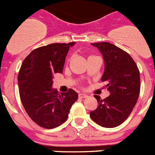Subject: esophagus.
<instances>
[{
    "instance_id": "34e87169",
    "label": "esophagus",
    "mask_w": 155,
    "mask_h": 155,
    "mask_svg": "<svg viewBox=\"0 0 155 155\" xmlns=\"http://www.w3.org/2000/svg\"><path fill=\"white\" fill-rule=\"evenodd\" d=\"M88 96L86 94H85V93H79V97L80 99H83V98H86Z\"/></svg>"
}]
</instances>
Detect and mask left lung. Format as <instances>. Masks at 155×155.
Wrapping results in <instances>:
<instances>
[{
    "label": "left lung",
    "instance_id": "8db88e82",
    "mask_svg": "<svg viewBox=\"0 0 155 155\" xmlns=\"http://www.w3.org/2000/svg\"><path fill=\"white\" fill-rule=\"evenodd\" d=\"M103 55L105 67L102 82H107L110 96L101 100L95 95L98 107L90 117L100 126L113 128L124 122L140 94V72L131 56L110 42L91 43Z\"/></svg>",
    "mask_w": 155,
    "mask_h": 155
}]
</instances>
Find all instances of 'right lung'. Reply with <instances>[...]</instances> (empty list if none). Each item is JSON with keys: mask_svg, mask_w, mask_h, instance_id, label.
<instances>
[{"mask_svg": "<svg viewBox=\"0 0 155 155\" xmlns=\"http://www.w3.org/2000/svg\"><path fill=\"white\" fill-rule=\"evenodd\" d=\"M76 42L52 43L33 50L24 60L18 76L19 94L29 117L41 127L52 129L68 118L78 93H59L52 88L55 73H62L65 57Z\"/></svg>", "mask_w": 155, "mask_h": 155, "instance_id": "add662e5", "label": "right lung"}]
</instances>
